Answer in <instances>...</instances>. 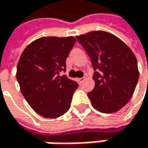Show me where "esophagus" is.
<instances>
[{
  "label": "esophagus",
  "instance_id": "esophagus-1",
  "mask_svg": "<svg viewBox=\"0 0 148 148\" xmlns=\"http://www.w3.org/2000/svg\"><path fill=\"white\" fill-rule=\"evenodd\" d=\"M84 81H85V77H82V78H78V79H77V82H78L80 84H82V83Z\"/></svg>",
  "mask_w": 148,
  "mask_h": 148
}]
</instances>
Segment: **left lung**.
Here are the masks:
<instances>
[{"label": "left lung", "mask_w": 148, "mask_h": 148, "mask_svg": "<svg viewBox=\"0 0 148 148\" xmlns=\"http://www.w3.org/2000/svg\"><path fill=\"white\" fill-rule=\"evenodd\" d=\"M90 58L94 89L88 93L93 107L101 113L119 111L132 97L138 80L137 58L122 40L105 31L76 36Z\"/></svg>", "instance_id": "left-lung-1"}]
</instances>
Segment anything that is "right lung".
Listing matches in <instances>:
<instances>
[{"label": "right lung", "mask_w": 148, "mask_h": 148, "mask_svg": "<svg viewBox=\"0 0 148 148\" xmlns=\"http://www.w3.org/2000/svg\"><path fill=\"white\" fill-rule=\"evenodd\" d=\"M73 36L42 37L28 45L16 66L20 90L32 108L45 118H57L70 108L78 83L66 75V60L75 43Z\"/></svg>", "instance_id": "right-lung-1"}]
</instances>
